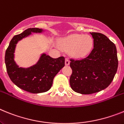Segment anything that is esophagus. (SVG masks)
<instances>
[{
    "mask_svg": "<svg viewBox=\"0 0 124 124\" xmlns=\"http://www.w3.org/2000/svg\"><path fill=\"white\" fill-rule=\"evenodd\" d=\"M70 64V61H69V60L68 59H67V58H66V59H65V65H69Z\"/></svg>",
    "mask_w": 124,
    "mask_h": 124,
    "instance_id": "esophagus-1",
    "label": "esophagus"
}]
</instances>
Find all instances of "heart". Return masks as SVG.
I'll list each match as a JSON object with an SVG mask.
<instances>
[{
	"instance_id": "heart-1",
	"label": "heart",
	"mask_w": 124,
	"mask_h": 124,
	"mask_svg": "<svg viewBox=\"0 0 124 124\" xmlns=\"http://www.w3.org/2000/svg\"><path fill=\"white\" fill-rule=\"evenodd\" d=\"M61 48L69 50V54L74 57H84L90 52L93 46V39L89 35L72 34L59 40Z\"/></svg>"
}]
</instances>
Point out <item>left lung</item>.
Returning <instances> with one entry per match:
<instances>
[{
    "label": "left lung",
    "instance_id": "8db88e82",
    "mask_svg": "<svg viewBox=\"0 0 124 124\" xmlns=\"http://www.w3.org/2000/svg\"><path fill=\"white\" fill-rule=\"evenodd\" d=\"M93 48L90 54L80 60L70 59L72 74L70 85L74 91L81 94L96 93L112 82L118 67L115 44L104 34L90 32Z\"/></svg>",
    "mask_w": 124,
    "mask_h": 124
}]
</instances>
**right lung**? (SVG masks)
<instances>
[{
	"mask_svg": "<svg viewBox=\"0 0 124 124\" xmlns=\"http://www.w3.org/2000/svg\"><path fill=\"white\" fill-rule=\"evenodd\" d=\"M39 28H29L22 33L14 36L5 51V63L7 74L14 84L27 92L33 93L47 92L51 88L54 77L65 65V58L54 59L43 54L38 62L29 68L19 67L14 61V51L19 40L32 32L40 33Z\"/></svg>",
	"mask_w": 124,
	"mask_h": 124,
	"instance_id": "add662e5",
	"label": "right lung"
}]
</instances>
